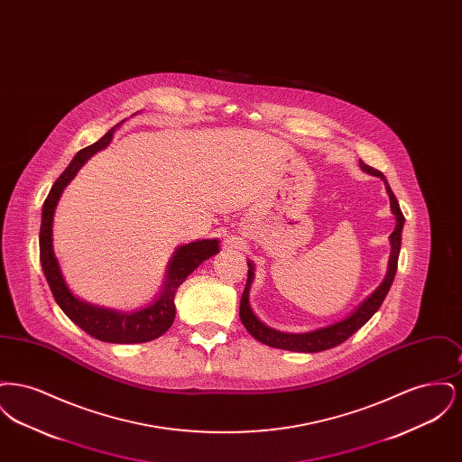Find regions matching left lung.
Instances as JSON below:
<instances>
[{"label":"left lung","mask_w":462,"mask_h":462,"mask_svg":"<svg viewBox=\"0 0 462 462\" xmlns=\"http://www.w3.org/2000/svg\"><path fill=\"white\" fill-rule=\"evenodd\" d=\"M360 168L364 173L367 175L377 176L384 181L388 198H390V206H392V213L395 215V230L390 236V244H392V253H390V262H388V272L384 281L379 284V287L374 291L371 296H367L358 307L355 308V311L350 313L348 317H345L343 320L330 324L320 329L308 330V332H282V330L272 329L266 324H263L256 313L253 311V308L249 305V289L254 279V264L247 262V284L242 292L241 308H239V315H241L242 324L247 329V332L258 339L260 343H263L266 346L272 348H281V350H289V352L301 353H317L324 352L334 348L341 343H345L352 334L360 329L374 313L383 305L390 287L393 284L395 279L396 264H398V254H400V247H402V230H403V223L405 218L400 211L398 200L395 194L390 189V183L386 180V176L381 171L374 170L371 166H367L364 161H360Z\"/></svg>","instance_id":"8db88e82"}]
</instances>
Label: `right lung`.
I'll list each match as a JSON object with an SVG mask.
<instances>
[{
	"mask_svg": "<svg viewBox=\"0 0 462 462\" xmlns=\"http://www.w3.org/2000/svg\"><path fill=\"white\" fill-rule=\"evenodd\" d=\"M125 121L110 128L98 142H95L93 145L74 155L66 171L57 178L48 198L44 200L42 228H40V260L43 266L44 277L48 281V286L51 289V294L57 305L62 308V311L76 326L88 332L91 337L106 343H116V345L147 343L162 336L166 330L170 329L175 320V294L178 287L185 282V279L198 268L199 264L220 253L218 239H200V241L180 245L166 268V279H164V286L161 289V294L151 305L133 310V311L97 307L72 294V291L67 286L60 264L53 251L55 208L59 204V199L62 196L64 189L72 181V178L78 175V171L83 168V164L91 155L97 154L98 151L109 145L114 132Z\"/></svg>",
	"mask_w": 462,
	"mask_h": 462,
	"instance_id": "add662e5",
	"label": "right lung"
}]
</instances>
